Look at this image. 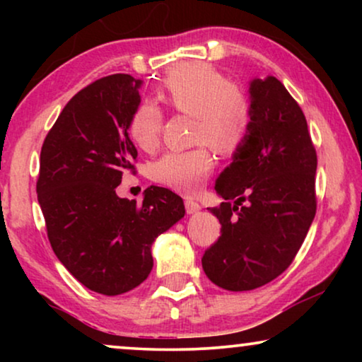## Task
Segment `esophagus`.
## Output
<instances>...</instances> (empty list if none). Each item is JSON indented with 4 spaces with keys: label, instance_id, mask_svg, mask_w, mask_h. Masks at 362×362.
<instances>
[{
    "label": "esophagus",
    "instance_id": "34e87169",
    "mask_svg": "<svg viewBox=\"0 0 362 362\" xmlns=\"http://www.w3.org/2000/svg\"><path fill=\"white\" fill-rule=\"evenodd\" d=\"M185 207H186L187 214H196V212L201 211V206L197 204L196 201H192V199H186L185 201Z\"/></svg>",
    "mask_w": 362,
    "mask_h": 362
}]
</instances>
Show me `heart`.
Returning <instances> with one entry per match:
<instances>
[{"label": "heart", "instance_id": "heart-1", "mask_svg": "<svg viewBox=\"0 0 362 362\" xmlns=\"http://www.w3.org/2000/svg\"><path fill=\"white\" fill-rule=\"evenodd\" d=\"M156 95L175 112L192 117V141L199 146L170 151L153 163L151 176L161 185L192 194L199 191L214 170V156L234 155L249 136L252 102L245 90L227 82L219 71L204 62L177 64L168 71ZM163 115L160 108L143 102L133 112L130 136L138 148L155 150L160 140Z\"/></svg>", "mask_w": 362, "mask_h": 362}]
</instances>
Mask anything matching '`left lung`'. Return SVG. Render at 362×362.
I'll return each instance as SVG.
<instances>
[{
	"instance_id": "8db88e82",
	"label": "left lung",
	"mask_w": 362,
	"mask_h": 362,
	"mask_svg": "<svg viewBox=\"0 0 362 362\" xmlns=\"http://www.w3.org/2000/svg\"><path fill=\"white\" fill-rule=\"evenodd\" d=\"M249 95V136L214 186L226 201L207 207L221 237L202 257L207 279L230 291L259 288L284 274L316 212V151L303 112L274 76L252 78Z\"/></svg>"
}]
</instances>
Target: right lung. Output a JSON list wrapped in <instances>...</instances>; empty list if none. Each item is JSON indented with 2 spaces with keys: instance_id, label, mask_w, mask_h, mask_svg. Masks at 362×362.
Masks as SVG:
<instances>
[{
  "instance_id": "right-lung-1",
  "label": "right lung",
  "mask_w": 362,
  "mask_h": 362,
  "mask_svg": "<svg viewBox=\"0 0 362 362\" xmlns=\"http://www.w3.org/2000/svg\"><path fill=\"white\" fill-rule=\"evenodd\" d=\"M141 83L113 74L82 88L41 150L36 191L54 254L83 286L108 296L146 280L153 242L186 214L166 187H148L141 204L117 196L138 156L128 128Z\"/></svg>"
}]
</instances>
